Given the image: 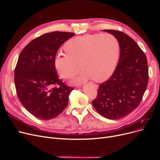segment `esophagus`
Segmentation results:
<instances>
[{
	"mask_svg": "<svg viewBox=\"0 0 160 160\" xmlns=\"http://www.w3.org/2000/svg\"><path fill=\"white\" fill-rule=\"evenodd\" d=\"M92 86H93L95 88H98V86L97 84H95V83H92Z\"/></svg>",
	"mask_w": 160,
	"mask_h": 160,
	"instance_id": "esophagus-1",
	"label": "esophagus"
}]
</instances>
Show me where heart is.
Masks as SVG:
<instances>
[{
  "mask_svg": "<svg viewBox=\"0 0 160 160\" xmlns=\"http://www.w3.org/2000/svg\"><path fill=\"white\" fill-rule=\"evenodd\" d=\"M64 48L66 52L58 53L54 58L55 67L62 78L71 79L80 71L81 64L84 71L76 83L89 78L98 82L107 80L115 69L120 51L118 39L108 33L74 37L67 42Z\"/></svg>",
  "mask_w": 160,
  "mask_h": 160,
  "instance_id": "heart-1",
  "label": "heart"
}]
</instances>
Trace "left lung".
Here are the masks:
<instances>
[{"label":"left lung","instance_id":"8db88e82","mask_svg":"<svg viewBox=\"0 0 160 160\" xmlns=\"http://www.w3.org/2000/svg\"><path fill=\"white\" fill-rule=\"evenodd\" d=\"M104 31L118 39L120 58L112 77L99 85L92 104L100 115L115 120L139 105L148 85V63L143 51L129 36L118 30Z\"/></svg>","mask_w":160,"mask_h":160}]
</instances>
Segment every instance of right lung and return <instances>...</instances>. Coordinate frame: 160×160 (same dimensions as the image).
<instances>
[{
	"label": "right lung",
	"mask_w": 160,
	"mask_h": 160,
	"mask_svg": "<svg viewBox=\"0 0 160 160\" xmlns=\"http://www.w3.org/2000/svg\"><path fill=\"white\" fill-rule=\"evenodd\" d=\"M74 35L52 32L33 39L21 51L14 72L16 93L32 115L42 120L55 118L66 108L74 89L59 79L54 58L59 48Z\"/></svg>",
	"instance_id": "obj_1"
}]
</instances>
